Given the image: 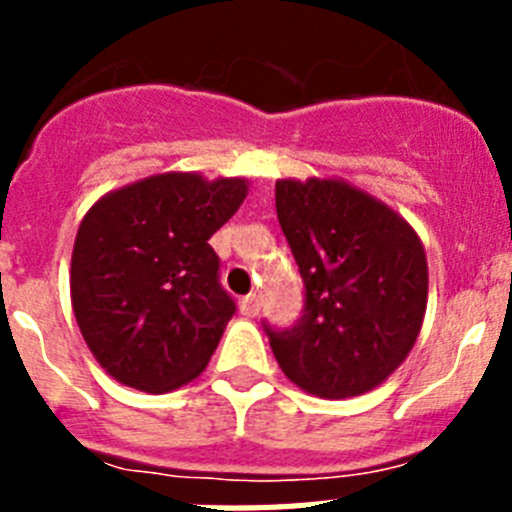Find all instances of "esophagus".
<instances>
[{
	"label": "esophagus",
	"mask_w": 512,
	"mask_h": 512,
	"mask_svg": "<svg viewBox=\"0 0 512 512\" xmlns=\"http://www.w3.org/2000/svg\"><path fill=\"white\" fill-rule=\"evenodd\" d=\"M261 310V302H259V295H246L241 300V312L246 315V318H256Z\"/></svg>",
	"instance_id": "obj_1"
}]
</instances>
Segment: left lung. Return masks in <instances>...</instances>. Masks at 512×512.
Wrapping results in <instances>:
<instances>
[{
	"instance_id": "8db88e82",
	"label": "left lung",
	"mask_w": 512,
	"mask_h": 512,
	"mask_svg": "<svg viewBox=\"0 0 512 512\" xmlns=\"http://www.w3.org/2000/svg\"><path fill=\"white\" fill-rule=\"evenodd\" d=\"M277 217L305 282V315L271 330L284 377L325 400L374 390L413 351L428 261L413 225L343 179H279Z\"/></svg>"
}]
</instances>
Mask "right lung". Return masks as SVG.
Returning <instances> with one entry per match:
<instances>
[{
  "label": "right lung",
  "mask_w": 512,
  "mask_h": 512,
  "mask_svg": "<svg viewBox=\"0 0 512 512\" xmlns=\"http://www.w3.org/2000/svg\"><path fill=\"white\" fill-rule=\"evenodd\" d=\"M246 194L241 176L166 171L89 207L71 253V307L112 379L161 395L205 372L235 312L207 241Z\"/></svg>",
  "instance_id": "right-lung-1"
}]
</instances>
